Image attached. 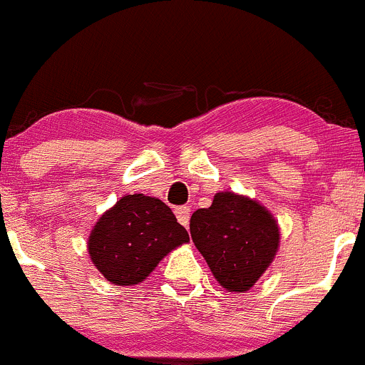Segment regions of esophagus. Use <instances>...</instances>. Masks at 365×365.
I'll return each instance as SVG.
<instances>
[{
	"label": "esophagus",
	"mask_w": 365,
	"mask_h": 365,
	"mask_svg": "<svg viewBox=\"0 0 365 365\" xmlns=\"http://www.w3.org/2000/svg\"><path fill=\"white\" fill-rule=\"evenodd\" d=\"M175 214H176V217H178V221L183 225V227H189V220H190V209H189V207H187V205L176 207Z\"/></svg>",
	"instance_id": "esophagus-1"
}]
</instances>
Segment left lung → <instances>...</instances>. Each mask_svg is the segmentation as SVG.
Wrapping results in <instances>:
<instances>
[{"label":"left lung","instance_id":"obj_1","mask_svg":"<svg viewBox=\"0 0 365 365\" xmlns=\"http://www.w3.org/2000/svg\"><path fill=\"white\" fill-rule=\"evenodd\" d=\"M190 237L223 288L247 292L270 267L279 247L272 214L250 198L217 192L190 216Z\"/></svg>","mask_w":365,"mask_h":365}]
</instances>
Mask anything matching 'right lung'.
Masks as SVG:
<instances>
[{"mask_svg": "<svg viewBox=\"0 0 365 365\" xmlns=\"http://www.w3.org/2000/svg\"><path fill=\"white\" fill-rule=\"evenodd\" d=\"M189 241L173 210L158 198L128 194L91 230L88 250L97 270L118 286L144 281L173 248Z\"/></svg>", "mask_w": 365, "mask_h": 365, "instance_id": "1", "label": "right lung"}]
</instances>
